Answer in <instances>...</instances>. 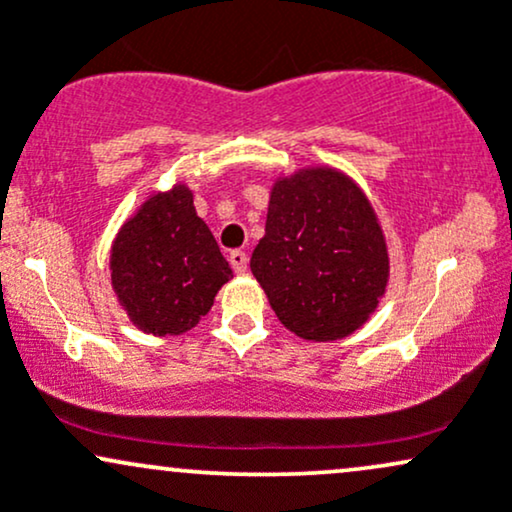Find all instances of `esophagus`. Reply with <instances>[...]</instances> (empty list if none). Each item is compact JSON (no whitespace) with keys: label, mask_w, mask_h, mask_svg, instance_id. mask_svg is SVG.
I'll use <instances>...</instances> for the list:
<instances>
[{"label":"esophagus","mask_w":512,"mask_h":512,"mask_svg":"<svg viewBox=\"0 0 512 512\" xmlns=\"http://www.w3.org/2000/svg\"><path fill=\"white\" fill-rule=\"evenodd\" d=\"M228 262H231L233 272H236V274L248 272V255H245L243 250H233L231 255H228Z\"/></svg>","instance_id":"34e87169"}]
</instances>
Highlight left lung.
Masks as SVG:
<instances>
[{"instance_id":"1","label":"left lung","mask_w":512,"mask_h":512,"mask_svg":"<svg viewBox=\"0 0 512 512\" xmlns=\"http://www.w3.org/2000/svg\"><path fill=\"white\" fill-rule=\"evenodd\" d=\"M250 269L286 330L334 342L375 313L390 257L361 187L334 168H303L274 182Z\"/></svg>"}]
</instances>
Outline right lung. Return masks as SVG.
Returning <instances> with one entry per match:
<instances>
[{"label":"right lung","instance_id":"obj_1","mask_svg":"<svg viewBox=\"0 0 512 512\" xmlns=\"http://www.w3.org/2000/svg\"><path fill=\"white\" fill-rule=\"evenodd\" d=\"M231 276L187 185L146 199L110 250L117 301L139 330L156 337L192 330Z\"/></svg>","mask_w":512,"mask_h":512}]
</instances>
